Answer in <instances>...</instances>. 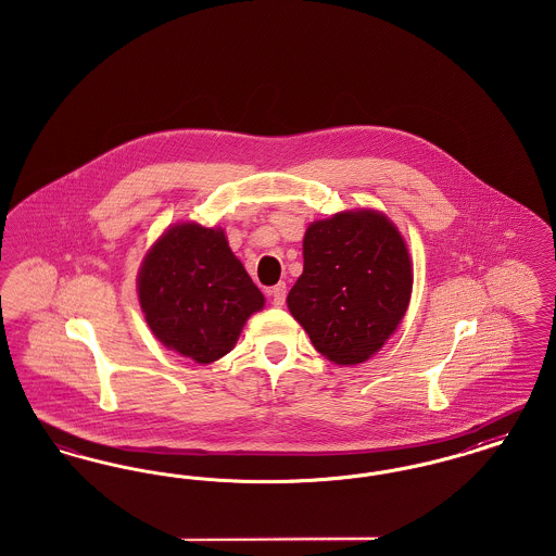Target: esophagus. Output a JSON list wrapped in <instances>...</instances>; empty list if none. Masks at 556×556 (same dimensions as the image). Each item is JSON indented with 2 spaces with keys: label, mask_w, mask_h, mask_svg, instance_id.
<instances>
[{
  "label": "esophagus",
  "mask_w": 556,
  "mask_h": 556,
  "mask_svg": "<svg viewBox=\"0 0 556 556\" xmlns=\"http://www.w3.org/2000/svg\"><path fill=\"white\" fill-rule=\"evenodd\" d=\"M286 293H288V290H286V283H277L275 288H270V290H268V295L273 298V304H275V306H283V302H286Z\"/></svg>",
  "instance_id": "34e87169"
}]
</instances>
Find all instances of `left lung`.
Here are the masks:
<instances>
[{
  "label": "left lung",
  "instance_id": "obj_1",
  "mask_svg": "<svg viewBox=\"0 0 556 556\" xmlns=\"http://www.w3.org/2000/svg\"><path fill=\"white\" fill-rule=\"evenodd\" d=\"M304 270L288 308L318 352L358 365L379 352L406 315L413 263L396 225L381 212L345 211L304 236Z\"/></svg>",
  "mask_w": 556,
  "mask_h": 556
}]
</instances>
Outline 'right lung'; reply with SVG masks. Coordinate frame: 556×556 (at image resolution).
Segmentation results:
<instances>
[{
  "label": "right lung",
  "instance_id": "right-lung-1",
  "mask_svg": "<svg viewBox=\"0 0 556 556\" xmlns=\"http://www.w3.org/2000/svg\"><path fill=\"white\" fill-rule=\"evenodd\" d=\"M139 304L168 350L211 365L238 344L245 320L265 306L220 227L177 223L148 250L137 275Z\"/></svg>",
  "mask_w": 556,
  "mask_h": 556
}]
</instances>
